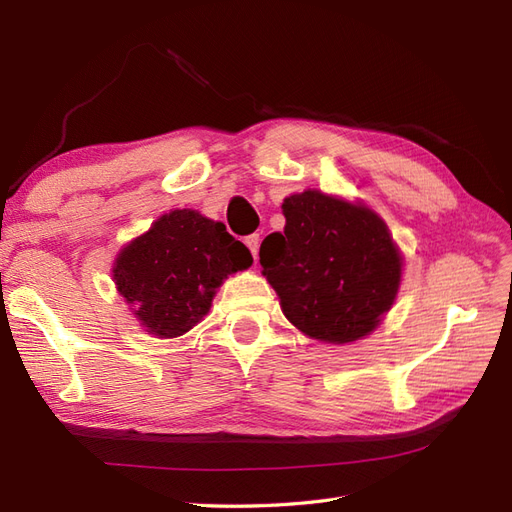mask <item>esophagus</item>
<instances>
[{"instance_id":"34e87169","label":"esophagus","mask_w":512,"mask_h":512,"mask_svg":"<svg viewBox=\"0 0 512 512\" xmlns=\"http://www.w3.org/2000/svg\"><path fill=\"white\" fill-rule=\"evenodd\" d=\"M245 245L250 247V252L254 258H258V245H260V237L258 235H247L245 237Z\"/></svg>"}]
</instances>
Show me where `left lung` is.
I'll return each mask as SVG.
<instances>
[{"instance_id": "8db88e82", "label": "left lung", "mask_w": 512, "mask_h": 512, "mask_svg": "<svg viewBox=\"0 0 512 512\" xmlns=\"http://www.w3.org/2000/svg\"><path fill=\"white\" fill-rule=\"evenodd\" d=\"M284 232L260 245V265L286 318L305 335L348 344L389 312L401 256L378 215L307 190L284 200Z\"/></svg>"}]
</instances>
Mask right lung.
Masks as SVG:
<instances>
[{
  "label": "right lung",
  "instance_id": "add662e5",
  "mask_svg": "<svg viewBox=\"0 0 512 512\" xmlns=\"http://www.w3.org/2000/svg\"><path fill=\"white\" fill-rule=\"evenodd\" d=\"M250 265V250L222 222L177 209L123 247L113 277L149 333L177 337L207 316L224 277Z\"/></svg>",
  "mask_w": 512,
  "mask_h": 512
}]
</instances>
